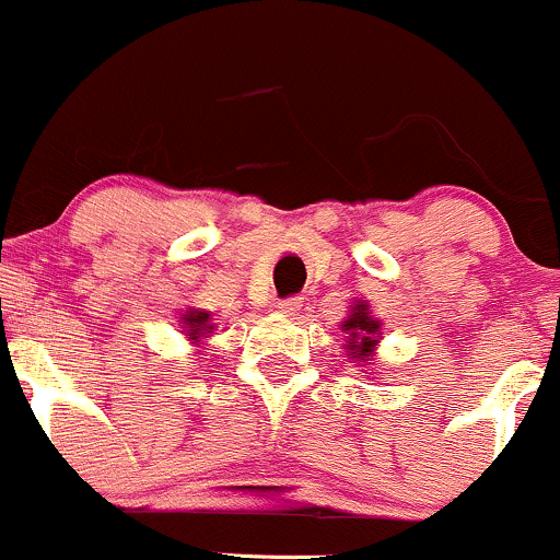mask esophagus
<instances>
[{"label": "esophagus", "mask_w": 560, "mask_h": 560, "mask_svg": "<svg viewBox=\"0 0 560 560\" xmlns=\"http://www.w3.org/2000/svg\"><path fill=\"white\" fill-rule=\"evenodd\" d=\"M300 307H302L300 298H289V300H279V302H276V311H279L281 316H289V318L298 316Z\"/></svg>", "instance_id": "obj_1"}]
</instances>
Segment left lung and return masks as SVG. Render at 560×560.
I'll list each match as a JSON object with an SVG mask.
<instances>
[{
	"mask_svg": "<svg viewBox=\"0 0 560 560\" xmlns=\"http://www.w3.org/2000/svg\"><path fill=\"white\" fill-rule=\"evenodd\" d=\"M342 331L347 334L342 347L347 358H350V363H361L371 371V361L376 358L378 339H382V320L371 316L369 300L352 302L350 313H347V318L342 320Z\"/></svg>",
	"mask_w": 560,
	"mask_h": 560,
	"instance_id": "8db88e82",
	"label": "left lung"
}]
</instances>
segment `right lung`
<instances>
[{"label":"right lung","mask_w":560,"mask_h":560,"mask_svg":"<svg viewBox=\"0 0 560 560\" xmlns=\"http://www.w3.org/2000/svg\"><path fill=\"white\" fill-rule=\"evenodd\" d=\"M178 318H182L178 320L182 334L197 347H202L205 339L215 331V324H210V311H202V307H186Z\"/></svg>","instance_id":"1"}]
</instances>
